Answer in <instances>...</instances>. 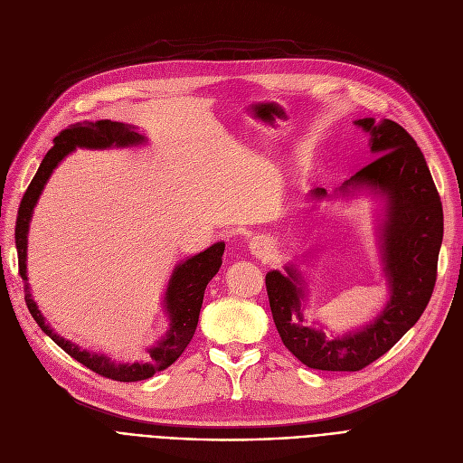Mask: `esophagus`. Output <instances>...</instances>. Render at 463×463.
Segmentation results:
<instances>
[{
  "label": "esophagus",
  "instance_id": "esophagus-1",
  "mask_svg": "<svg viewBox=\"0 0 463 463\" xmlns=\"http://www.w3.org/2000/svg\"><path fill=\"white\" fill-rule=\"evenodd\" d=\"M264 241H253L251 244V251L257 255V257H262L264 255Z\"/></svg>",
  "mask_w": 463,
  "mask_h": 463
}]
</instances>
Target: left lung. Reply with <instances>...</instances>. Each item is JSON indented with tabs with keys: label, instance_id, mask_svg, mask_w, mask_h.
Instances as JSON below:
<instances>
[{
	"label": "left lung",
	"instance_id": "obj_1",
	"mask_svg": "<svg viewBox=\"0 0 463 463\" xmlns=\"http://www.w3.org/2000/svg\"><path fill=\"white\" fill-rule=\"evenodd\" d=\"M370 133V150L377 156L360 168L339 191L370 187L384 197L379 229L383 272L388 281L384 309L360 330L342 337L326 335L323 326L304 319V279L295 266L266 274V290L283 345L302 364L325 372H358L391 351L424 313L437 278V259L443 241V206L426 159L412 138L392 119L354 121ZM313 199L328 197L317 187Z\"/></svg>",
	"mask_w": 463,
	"mask_h": 463
}]
</instances>
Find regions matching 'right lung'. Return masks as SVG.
<instances>
[{"mask_svg":"<svg viewBox=\"0 0 463 463\" xmlns=\"http://www.w3.org/2000/svg\"><path fill=\"white\" fill-rule=\"evenodd\" d=\"M146 138L137 133L135 128L121 124V121L101 119L95 124H77L63 129L56 138L54 146L44 159L41 161L37 173L24 193L18 215H16V229H14V241L18 251V274L26 281V304L32 313L35 323L41 330L58 344L69 356L77 362L84 364L91 372L99 373L103 377L121 381V383H133L144 381L152 377L154 373L168 368L170 364L176 362L178 356L185 351L189 342L193 339L194 330H197L199 313L203 307L204 288L208 281L219 272L222 266V257L225 251V241H217L199 255H193L184 262L175 266V272L168 279V287L165 293V311L168 315V330L161 335L159 342L146 349V358L140 362H114L107 354L90 353L80 349L79 345L67 342L65 337L58 335L51 325L44 321L37 304L30 295L28 285V270H26V257H28V231L33 208L41 197V193L54 173V168L67 157L71 152L77 148H90V150H107V148H126V146L142 144Z\"/></svg>","mask_w":463,"mask_h":463,"instance_id":"add662e5","label":"right lung"}]
</instances>
